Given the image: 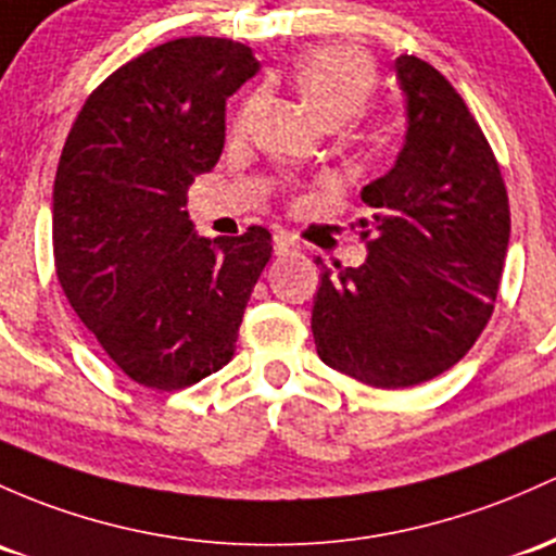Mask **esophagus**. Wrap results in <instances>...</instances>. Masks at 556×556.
I'll list each match as a JSON object with an SVG mask.
<instances>
[{"label":"esophagus","instance_id":"esophagus-1","mask_svg":"<svg viewBox=\"0 0 556 556\" xmlns=\"http://www.w3.org/2000/svg\"><path fill=\"white\" fill-rule=\"evenodd\" d=\"M273 252H276V256L291 254V252H296V243L291 241L289 236H283V232H278V236L273 238Z\"/></svg>","mask_w":556,"mask_h":556}]
</instances>
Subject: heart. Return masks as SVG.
<instances>
[{
  "mask_svg": "<svg viewBox=\"0 0 556 556\" xmlns=\"http://www.w3.org/2000/svg\"><path fill=\"white\" fill-rule=\"evenodd\" d=\"M289 81L326 127H337L371 100L379 74H376V63L363 50L348 45H320L309 47L296 58ZM260 109L262 94L247 100L236 118L238 132H247L252 127Z\"/></svg>",
  "mask_w": 556,
  "mask_h": 556,
  "instance_id": "1",
  "label": "heart"
}]
</instances>
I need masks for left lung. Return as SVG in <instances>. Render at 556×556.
I'll return each mask as SVG.
<instances>
[{
    "mask_svg": "<svg viewBox=\"0 0 556 556\" xmlns=\"http://www.w3.org/2000/svg\"><path fill=\"white\" fill-rule=\"evenodd\" d=\"M405 140L395 166L361 190V267L320 265L313 337L337 371L400 390L467 355L491 320L509 247L501 169L462 94L429 63L400 55Z\"/></svg>",
    "mask_w": 556,
    "mask_h": 556,
    "instance_id": "1",
    "label": "left lung"
}]
</instances>
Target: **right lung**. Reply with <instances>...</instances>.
I'll use <instances>...</instances> for the list:
<instances>
[{"label":"right lung","mask_w":556,"mask_h":556,"mask_svg":"<svg viewBox=\"0 0 556 556\" xmlns=\"http://www.w3.org/2000/svg\"><path fill=\"white\" fill-rule=\"evenodd\" d=\"M260 71L247 45L166 41L111 74L65 140L52 190L55 270L71 307L137 384L182 390L236 352L265 228L195 232L188 188L225 146V103Z\"/></svg>","instance_id":"right-lung-1"}]
</instances>
